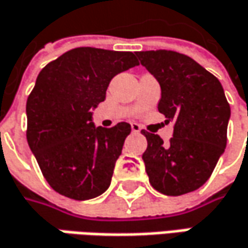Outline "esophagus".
<instances>
[{
	"instance_id": "34e87169",
	"label": "esophagus",
	"mask_w": 248,
	"mask_h": 248,
	"mask_svg": "<svg viewBox=\"0 0 248 248\" xmlns=\"http://www.w3.org/2000/svg\"><path fill=\"white\" fill-rule=\"evenodd\" d=\"M141 130V127H140V124H132V132H135V133H139Z\"/></svg>"
}]
</instances>
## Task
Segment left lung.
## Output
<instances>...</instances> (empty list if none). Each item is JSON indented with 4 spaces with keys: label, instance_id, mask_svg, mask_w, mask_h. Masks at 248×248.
I'll list each match as a JSON object with an SVG mask.
<instances>
[{
    "label": "left lung",
    "instance_id": "left-lung-1",
    "mask_svg": "<svg viewBox=\"0 0 248 248\" xmlns=\"http://www.w3.org/2000/svg\"><path fill=\"white\" fill-rule=\"evenodd\" d=\"M141 66L161 87L158 112L174 121L164 144L158 135L143 130L147 149L143 161L155 191L178 197L209 180L227 141L230 105L223 87L191 57L171 50L136 51Z\"/></svg>",
    "mask_w": 248,
    "mask_h": 248
}]
</instances>
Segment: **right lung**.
I'll use <instances>...</instances> for the list:
<instances>
[{
    "label": "right lung",
    "mask_w": 248,
    "mask_h": 248,
    "mask_svg": "<svg viewBox=\"0 0 248 248\" xmlns=\"http://www.w3.org/2000/svg\"><path fill=\"white\" fill-rule=\"evenodd\" d=\"M138 64L132 51L77 47L39 73L26 101V139L56 192L87 201L109 188L132 129L126 122L95 127L93 109L105 99L110 80Z\"/></svg>",
    "instance_id": "1"
}]
</instances>
